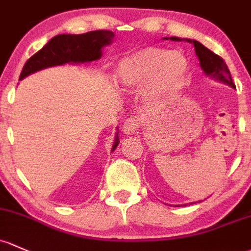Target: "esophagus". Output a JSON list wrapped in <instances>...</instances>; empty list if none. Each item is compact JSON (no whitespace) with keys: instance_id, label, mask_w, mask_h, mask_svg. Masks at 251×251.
I'll return each mask as SVG.
<instances>
[{"instance_id":"34e87169","label":"esophagus","mask_w":251,"mask_h":251,"mask_svg":"<svg viewBox=\"0 0 251 251\" xmlns=\"http://www.w3.org/2000/svg\"><path fill=\"white\" fill-rule=\"evenodd\" d=\"M139 126H141V119L138 117H130L125 120L123 125V131L126 134L136 133L139 130Z\"/></svg>"}]
</instances>
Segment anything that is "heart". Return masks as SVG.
<instances>
[{"label":"heart","instance_id":"heart-1","mask_svg":"<svg viewBox=\"0 0 251 251\" xmlns=\"http://www.w3.org/2000/svg\"><path fill=\"white\" fill-rule=\"evenodd\" d=\"M189 63L181 52L159 47H147L118 62L115 78L127 89L148 85L151 95L161 96L179 88Z\"/></svg>","mask_w":251,"mask_h":251}]
</instances>
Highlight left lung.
Instances as JSON below:
<instances>
[{
  "label": "left lung",
  "instance_id": "1",
  "mask_svg": "<svg viewBox=\"0 0 251 251\" xmlns=\"http://www.w3.org/2000/svg\"><path fill=\"white\" fill-rule=\"evenodd\" d=\"M171 39L172 41H181L178 37H171ZM186 41L194 44L195 51H196V55L199 56L200 65H201L202 70L204 71L205 75L214 79H218V80L224 81V83L228 84L232 88H234L230 70H228L226 62L223 60V57L216 55L212 50L205 48L200 42L191 41V39H186Z\"/></svg>",
  "mask_w": 251,
  "mask_h": 251
}]
</instances>
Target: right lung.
<instances>
[{"label":"right lung","mask_w":251,"mask_h":251,"mask_svg":"<svg viewBox=\"0 0 251 251\" xmlns=\"http://www.w3.org/2000/svg\"><path fill=\"white\" fill-rule=\"evenodd\" d=\"M114 38V33L107 30L90 31L81 35H57L43 47L39 51L30 57L24 65L19 80L31 73L51 66L63 65L67 62H89L101 57L102 48L109 44ZM119 144L117 134L114 150Z\"/></svg>","instance_id":"obj_1"}]
</instances>
